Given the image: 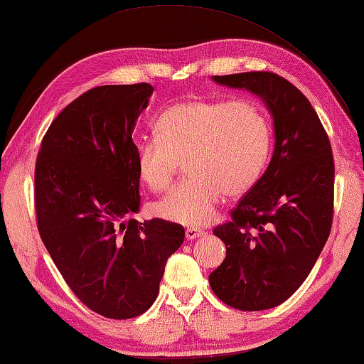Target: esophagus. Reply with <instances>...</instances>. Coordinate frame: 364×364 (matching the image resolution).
<instances>
[{
    "label": "esophagus",
    "mask_w": 364,
    "mask_h": 364,
    "mask_svg": "<svg viewBox=\"0 0 364 364\" xmlns=\"http://www.w3.org/2000/svg\"><path fill=\"white\" fill-rule=\"evenodd\" d=\"M205 234V230H201V228H196V226H191L186 230V239H197V237H201V235Z\"/></svg>",
    "instance_id": "34e87169"
}]
</instances>
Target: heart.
Segmentation results:
<instances>
[{
	"instance_id": "heart-1",
	"label": "heart",
	"mask_w": 364,
	"mask_h": 364,
	"mask_svg": "<svg viewBox=\"0 0 364 364\" xmlns=\"http://www.w3.org/2000/svg\"><path fill=\"white\" fill-rule=\"evenodd\" d=\"M155 138L134 150V167L150 191L171 186L180 163L189 176L155 205L168 222L205 225L228 196L248 192L267 166L272 130L262 107L248 99H189L158 116Z\"/></svg>"
}]
</instances>
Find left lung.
Instances as JSON below:
<instances>
[{"mask_svg": "<svg viewBox=\"0 0 364 364\" xmlns=\"http://www.w3.org/2000/svg\"><path fill=\"white\" fill-rule=\"evenodd\" d=\"M220 85L264 99L274 122V154L265 173L214 228L226 257L209 274L226 306L273 309L306 281L332 230V146L309 99L269 71L214 75Z\"/></svg>", "mask_w": 364, "mask_h": 364, "instance_id": "left-lung-1", "label": "left lung"}]
</instances>
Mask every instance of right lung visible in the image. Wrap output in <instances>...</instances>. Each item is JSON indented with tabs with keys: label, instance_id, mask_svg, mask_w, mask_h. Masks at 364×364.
I'll return each instance as SVG.
<instances>
[{
	"label": "right lung",
	"instance_id": "obj_1",
	"mask_svg": "<svg viewBox=\"0 0 364 364\" xmlns=\"http://www.w3.org/2000/svg\"><path fill=\"white\" fill-rule=\"evenodd\" d=\"M150 83L91 88L65 107L41 139L33 175L37 228L65 282L109 319L142 315L155 302L184 228L139 223L133 130Z\"/></svg>",
	"mask_w": 364,
	"mask_h": 364
}]
</instances>
